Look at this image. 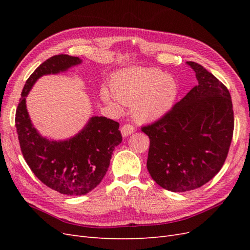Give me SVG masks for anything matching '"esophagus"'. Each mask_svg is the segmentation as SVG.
<instances>
[{"label":"esophagus","mask_w":250,"mask_h":250,"mask_svg":"<svg viewBox=\"0 0 250 250\" xmlns=\"http://www.w3.org/2000/svg\"><path fill=\"white\" fill-rule=\"evenodd\" d=\"M135 130V128L130 125V124H125L122 126V128H121V133H122V135L124 138L128 137V135H130L131 133H133Z\"/></svg>","instance_id":"obj_1"}]
</instances>
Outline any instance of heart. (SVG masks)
Instances as JSON below:
<instances>
[{"label": "heart", "mask_w": 250, "mask_h": 250, "mask_svg": "<svg viewBox=\"0 0 250 250\" xmlns=\"http://www.w3.org/2000/svg\"><path fill=\"white\" fill-rule=\"evenodd\" d=\"M111 90L101 89V99L113 108H118L116 99L131 106L135 121L141 123L160 120L173 106L177 96L174 79L156 69L128 67L115 74Z\"/></svg>", "instance_id": "heart-1"}]
</instances>
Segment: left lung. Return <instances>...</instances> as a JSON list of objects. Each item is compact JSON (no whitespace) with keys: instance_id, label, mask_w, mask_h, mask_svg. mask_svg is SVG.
I'll list each match as a JSON object with an SVG mask.
<instances>
[{"instance_id":"8db88e82","label":"left lung","mask_w":250,"mask_h":250,"mask_svg":"<svg viewBox=\"0 0 250 250\" xmlns=\"http://www.w3.org/2000/svg\"><path fill=\"white\" fill-rule=\"evenodd\" d=\"M187 64L198 84L163 118L142 127L150 139L147 169L171 192L195 190L213 178L226 160L233 132L229 89L202 65Z\"/></svg>"}]
</instances>
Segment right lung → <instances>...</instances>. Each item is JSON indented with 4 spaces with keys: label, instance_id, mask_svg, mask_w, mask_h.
I'll return each instance as SVG.
<instances>
[{
    "label": "right lung",
    "instance_id": "obj_1",
    "mask_svg": "<svg viewBox=\"0 0 250 250\" xmlns=\"http://www.w3.org/2000/svg\"><path fill=\"white\" fill-rule=\"evenodd\" d=\"M81 62L79 57L65 54L47 59L26 81L16 113L21 150L30 169L42 184L69 196L85 195L101 183L115 147L122 142L120 125L105 117H92L74 137L51 140L42 137L33 126L26 97L43 75L65 72Z\"/></svg>",
    "mask_w": 250,
    "mask_h": 250
}]
</instances>
